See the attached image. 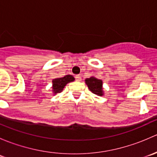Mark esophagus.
<instances>
[{
  "mask_svg": "<svg viewBox=\"0 0 157 157\" xmlns=\"http://www.w3.org/2000/svg\"><path fill=\"white\" fill-rule=\"evenodd\" d=\"M75 78H76V80H77V81H81V80H82L81 76H80V75H77L75 77Z\"/></svg>",
  "mask_w": 157,
  "mask_h": 157,
  "instance_id": "1",
  "label": "esophagus"
}]
</instances>
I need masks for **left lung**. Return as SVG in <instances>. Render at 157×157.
I'll use <instances>...</instances> for the list:
<instances>
[{
	"mask_svg": "<svg viewBox=\"0 0 157 157\" xmlns=\"http://www.w3.org/2000/svg\"><path fill=\"white\" fill-rule=\"evenodd\" d=\"M85 83L87 85L89 90L93 93L99 96H102L104 95V90L102 87L103 83L102 80L92 76L90 78H86L85 80Z\"/></svg>",
	"mask_w": 157,
	"mask_h": 157,
	"instance_id": "left-lung-1",
	"label": "left lung"
}]
</instances>
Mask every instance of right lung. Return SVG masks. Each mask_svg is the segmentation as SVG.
Segmentation results:
<instances>
[{
    "label": "right lung",
    "mask_w": 157,
    "mask_h": 157,
    "mask_svg": "<svg viewBox=\"0 0 157 157\" xmlns=\"http://www.w3.org/2000/svg\"><path fill=\"white\" fill-rule=\"evenodd\" d=\"M75 80L72 75H65L64 77H58L52 80V93L54 95L62 92L63 89L68 83Z\"/></svg>",
    "instance_id": "1"
}]
</instances>
